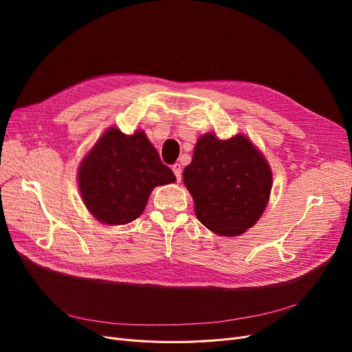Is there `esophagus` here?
I'll return each mask as SVG.
<instances>
[{"mask_svg": "<svg viewBox=\"0 0 352 352\" xmlns=\"http://www.w3.org/2000/svg\"><path fill=\"white\" fill-rule=\"evenodd\" d=\"M173 171H174V174H175V177H177V181H181V175H182V168H181V165L179 164H174L173 166Z\"/></svg>", "mask_w": 352, "mask_h": 352, "instance_id": "1", "label": "esophagus"}]
</instances>
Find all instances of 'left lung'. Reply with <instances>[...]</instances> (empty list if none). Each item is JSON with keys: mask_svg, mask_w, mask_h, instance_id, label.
<instances>
[{"mask_svg": "<svg viewBox=\"0 0 352 352\" xmlns=\"http://www.w3.org/2000/svg\"><path fill=\"white\" fill-rule=\"evenodd\" d=\"M194 198L195 215L210 231L236 236L263 215L272 188V173L264 155L245 137L198 138L190 165L182 173Z\"/></svg>", "mask_w": 352, "mask_h": 352, "instance_id": "left-lung-1", "label": "left lung"}]
</instances>
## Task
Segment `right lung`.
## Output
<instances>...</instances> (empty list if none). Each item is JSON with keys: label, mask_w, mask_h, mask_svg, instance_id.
<instances>
[{"label": "right lung", "mask_w": 352, "mask_h": 352, "mask_svg": "<svg viewBox=\"0 0 352 352\" xmlns=\"http://www.w3.org/2000/svg\"><path fill=\"white\" fill-rule=\"evenodd\" d=\"M175 181L144 131L122 134L107 129L78 170V187L88 211L108 226L138 218L157 186Z\"/></svg>", "instance_id": "add662e5"}]
</instances>
